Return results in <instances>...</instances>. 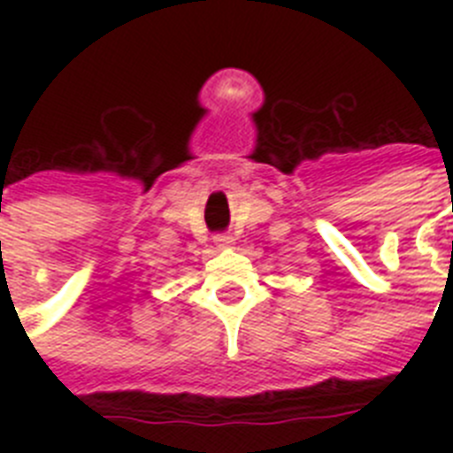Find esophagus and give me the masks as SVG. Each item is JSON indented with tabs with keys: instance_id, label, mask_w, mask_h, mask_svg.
Here are the masks:
<instances>
[{
	"instance_id": "esophagus-1",
	"label": "esophagus",
	"mask_w": 453,
	"mask_h": 453,
	"mask_svg": "<svg viewBox=\"0 0 453 453\" xmlns=\"http://www.w3.org/2000/svg\"><path fill=\"white\" fill-rule=\"evenodd\" d=\"M213 242L219 247V250H226V247H234V235L229 234H215Z\"/></svg>"
}]
</instances>
